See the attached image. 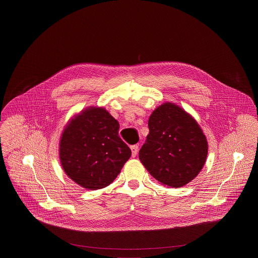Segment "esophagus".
I'll return each instance as SVG.
<instances>
[{"label":"esophagus","instance_id":"1","mask_svg":"<svg viewBox=\"0 0 258 258\" xmlns=\"http://www.w3.org/2000/svg\"><path fill=\"white\" fill-rule=\"evenodd\" d=\"M131 150H132V156L136 157L138 154V151H139V146L138 145L131 146Z\"/></svg>","mask_w":258,"mask_h":258}]
</instances>
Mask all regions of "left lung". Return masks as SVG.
<instances>
[{
  "instance_id": "obj_1",
  "label": "left lung",
  "mask_w": 258,
  "mask_h": 258,
  "mask_svg": "<svg viewBox=\"0 0 258 258\" xmlns=\"http://www.w3.org/2000/svg\"><path fill=\"white\" fill-rule=\"evenodd\" d=\"M148 127L139 158L149 173L172 188L195 178L208 151L206 138L195 119L176 105L164 103L151 114Z\"/></svg>"
}]
</instances>
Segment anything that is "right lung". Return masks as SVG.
I'll list each match as a JSON object with an SVG mask.
<instances>
[{"label": "right lung", "instance_id": "obj_1", "mask_svg": "<svg viewBox=\"0 0 258 258\" xmlns=\"http://www.w3.org/2000/svg\"><path fill=\"white\" fill-rule=\"evenodd\" d=\"M118 131L119 122L104 108L91 107L71 119L60 141L65 173L89 190L110 185L132 155Z\"/></svg>", "mask_w": 258, "mask_h": 258}]
</instances>
